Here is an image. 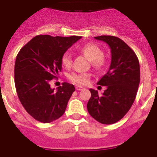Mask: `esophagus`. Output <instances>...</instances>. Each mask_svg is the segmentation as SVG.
I'll use <instances>...</instances> for the list:
<instances>
[{"label":"esophagus","instance_id":"1","mask_svg":"<svg viewBox=\"0 0 157 157\" xmlns=\"http://www.w3.org/2000/svg\"><path fill=\"white\" fill-rule=\"evenodd\" d=\"M83 87L82 86H76V90L79 91V90H83Z\"/></svg>","mask_w":157,"mask_h":157}]
</instances>
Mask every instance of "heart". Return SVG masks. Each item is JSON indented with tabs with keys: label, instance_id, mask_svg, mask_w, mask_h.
Instances as JSON below:
<instances>
[{
	"label": "heart",
	"instance_id": "obj_1",
	"mask_svg": "<svg viewBox=\"0 0 157 157\" xmlns=\"http://www.w3.org/2000/svg\"><path fill=\"white\" fill-rule=\"evenodd\" d=\"M80 51L82 52L91 62V64L96 69H102L106 63L105 58L103 56V52L98 45L94 43H88L81 47ZM62 63L65 67H70L72 63V56L71 52H66L62 56ZM69 78L77 84H86L90 79V75L86 73H79L69 75Z\"/></svg>",
	"mask_w": 157,
	"mask_h": 157
}]
</instances>
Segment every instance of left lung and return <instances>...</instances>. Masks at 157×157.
Returning a JSON list of instances; mask_svg holds the SVG:
<instances>
[{"label": "left lung", "mask_w": 157, "mask_h": 157, "mask_svg": "<svg viewBox=\"0 0 157 157\" xmlns=\"http://www.w3.org/2000/svg\"><path fill=\"white\" fill-rule=\"evenodd\" d=\"M107 43L111 49L109 71L98 82L106 86L102 95L90 89L91 98L87 103L89 113L102 124L120 120L132 106L140 82V65L135 52L123 40L115 36L94 37Z\"/></svg>", "instance_id": "obj_1"}]
</instances>
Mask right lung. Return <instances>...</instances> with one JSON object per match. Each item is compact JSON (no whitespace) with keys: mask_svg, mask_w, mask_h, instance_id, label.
Listing matches in <instances>:
<instances>
[{"mask_svg":"<svg viewBox=\"0 0 157 157\" xmlns=\"http://www.w3.org/2000/svg\"><path fill=\"white\" fill-rule=\"evenodd\" d=\"M80 36L37 35L18 53L15 63V85L25 110L41 123H51L63 115L74 85L63 82L56 91L49 82L62 69V56Z\"/></svg>","mask_w":157,"mask_h":157,"instance_id":"add662e5","label":"right lung"}]
</instances>
